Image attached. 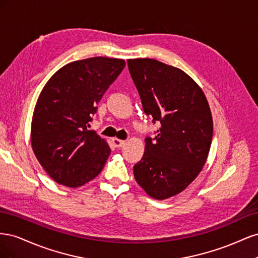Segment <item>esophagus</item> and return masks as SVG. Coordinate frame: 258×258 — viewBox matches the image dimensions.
I'll list each match as a JSON object with an SVG mask.
<instances>
[{"label": "esophagus", "instance_id": "obj_1", "mask_svg": "<svg viewBox=\"0 0 258 258\" xmlns=\"http://www.w3.org/2000/svg\"><path fill=\"white\" fill-rule=\"evenodd\" d=\"M112 141H113V145H114L115 147H117V148L121 147V146L124 144L123 140H119V139H113Z\"/></svg>", "mask_w": 258, "mask_h": 258}]
</instances>
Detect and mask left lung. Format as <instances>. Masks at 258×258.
Listing matches in <instances>:
<instances>
[{
  "instance_id": "1",
  "label": "left lung",
  "mask_w": 258,
  "mask_h": 258,
  "mask_svg": "<svg viewBox=\"0 0 258 258\" xmlns=\"http://www.w3.org/2000/svg\"><path fill=\"white\" fill-rule=\"evenodd\" d=\"M127 63L144 113L160 122L156 137L145 138L135 177L151 197L163 200L183 191L205 166L212 115L204 91L182 70L150 58Z\"/></svg>"
}]
</instances>
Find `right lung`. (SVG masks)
Returning a JSON list of instances; mask_svg holds the SVG:
<instances>
[{
  "label": "right lung",
  "mask_w": 258,
  "mask_h": 258,
  "mask_svg": "<svg viewBox=\"0 0 258 258\" xmlns=\"http://www.w3.org/2000/svg\"><path fill=\"white\" fill-rule=\"evenodd\" d=\"M124 66L122 59L105 57L74 61L45 85L34 108L31 143L54 182L75 188L102 171L111 148L88 128L101 98Z\"/></svg>",
  "instance_id": "add662e5"
}]
</instances>
